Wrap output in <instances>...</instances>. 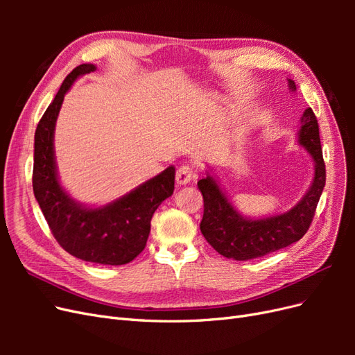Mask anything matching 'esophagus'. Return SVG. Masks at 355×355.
<instances>
[{"instance_id":"esophagus-1","label":"esophagus","mask_w":355,"mask_h":355,"mask_svg":"<svg viewBox=\"0 0 355 355\" xmlns=\"http://www.w3.org/2000/svg\"><path fill=\"white\" fill-rule=\"evenodd\" d=\"M194 178H196L194 170H192V167L188 166V164L180 166L176 171V182L179 185H187Z\"/></svg>"}]
</instances>
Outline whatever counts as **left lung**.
<instances>
[{
  "label": "left lung",
  "instance_id": "obj_1",
  "mask_svg": "<svg viewBox=\"0 0 355 355\" xmlns=\"http://www.w3.org/2000/svg\"><path fill=\"white\" fill-rule=\"evenodd\" d=\"M287 85L290 92H296L293 80H287ZM297 144L314 161V178L304 197L284 213L249 218L234 206L210 170H206V176L198 180L197 185L204 198L200 230L219 254L234 261H250L284 249L304 237L326 185L318 123L311 108H306L300 116Z\"/></svg>",
  "mask_w": 355,
  "mask_h": 355
}]
</instances>
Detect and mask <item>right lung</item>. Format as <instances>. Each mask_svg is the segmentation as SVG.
<instances>
[{
  "label": "right lung",
  "mask_w": 355,
  "mask_h": 355,
  "mask_svg": "<svg viewBox=\"0 0 355 355\" xmlns=\"http://www.w3.org/2000/svg\"><path fill=\"white\" fill-rule=\"evenodd\" d=\"M93 63H83L62 83L40 120L34 144L32 187L41 211L58 243L85 262L124 265L141 253L151 231L154 211L175 189V166L145 180L127 194L103 206H87L62 187L55 157V128L65 94Z\"/></svg>",
  "instance_id": "add662e5"
}]
</instances>
